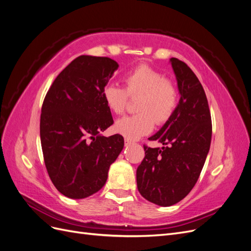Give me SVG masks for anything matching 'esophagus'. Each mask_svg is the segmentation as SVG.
<instances>
[{
    "mask_svg": "<svg viewBox=\"0 0 251 251\" xmlns=\"http://www.w3.org/2000/svg\"><path fill=\"white\" fill-rule=\"evenodd\" d=\"M125 144H126V147H127V146H131V144H133V141L126 138V139H125Z\"/></svg>",
    "mask_w": 251,
    "mask_h": 251,
    "instance_id": "esophagus-1",
    "label": "esophagus"
}]
</instances>
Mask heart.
<instances>
[{"label":"heart","mask_w":251,"mask_h":251,"mask_svg":"<svg viewBox=\"0 0 251 251\" xmlns=\"http://www.w3.org/2000/svg\"><path fill=\"white\" fill-rule=\"evenodd\" d=\"M126 88L117 83H107L102 90L108 108L115 114L125 113L128 96H138V112L117 120L115 130L130 140L150 134L157 125L169 121L179 102V90L173 79L148 65H140L126 74Z\"/></svg>","instance_id":"b5f03b06"}]
</instances>
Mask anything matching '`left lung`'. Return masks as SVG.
Listing matches in <instances>:
<instances>
[{"instance_id":"left-lung-1","label":"left lung","mask_w":251,"mask_h":251,"mask_svg":"<svg viewBox=\"0 0 251 251\" xmlns=\"http://www.w3.org/2000/svg\"><path fill=\"white\" fill-rule=\"evenodd\" d=\"M180 100L169 121L149 139L164 147L143 146L146 156L136 172L143 198L171 206L192 191L199 179L210 148L211 117L204 89L184 62L171 58Z\"/></svg>"}]
</instances>
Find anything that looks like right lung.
<instances>
[{"mask_svg": "<svg viewBox=\"0 0 251 251\" xmlns=\"http://www.w3.org/2000/svg\"><path fill=\"white\" fill-rule=\"evenodd\" d=\"M118 64L110 57L80 55L52 82L42 105L44 161L57 191L71 199L97 193L124 149L119 134L100 132L114 124L102 90Z\"/></svg>", "mask_w": 251, "mask_h": 251, "instance_id": "add662e5", "label": "right lung"}]
</instances>
